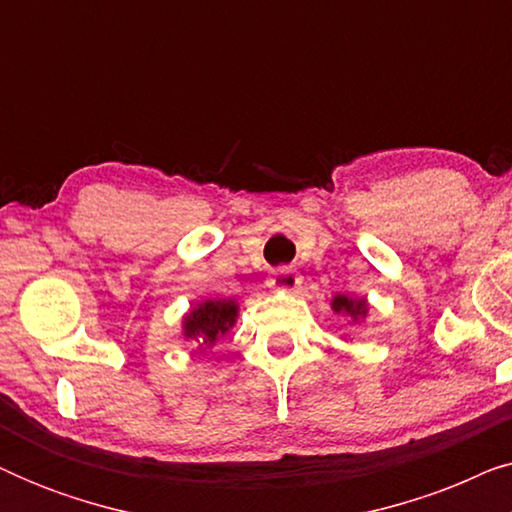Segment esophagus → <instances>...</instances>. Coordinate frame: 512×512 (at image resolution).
I'll return each mask as SVG.
<instances>
[{
  "mask_svg": "<svg viewBox=\"0 0 512 512\" xmlns=\"http://www.w3.org/2000/svg\"><path fill=\"white\" fill-rule=\"evenodd\" d=\"M268 284L272 286V289H282V291H293L298 289L300 286V275L296 268H275L270 272L268 277Z\"/></svg>",
  "mask_w": 512,
  "mask_h": 512,
  "instance_id": "esophagus-1",
  "label": "esophagus"
}]
</instances>
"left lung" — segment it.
I'll return each mask as SVG.
<instances>
[{
	"label": "left lung",
	"mask_w": 512,
	"mask_h": 512,
	"mask_svg": "<svg viewBox=\"0 0 512 512\" xmlns=\"http://www.w3.org/2000/svg\"><path fill=\"white\" fill-rule=\"evenodd\" d=\"M333 310L335 312H347L352 314V317H359V314H366V300H354L352 298H345V296H338L333 300Z\"/></svg>",
	"instance_id": "8db88e82"
}]
</instances>
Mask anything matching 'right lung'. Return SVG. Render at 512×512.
Wrapping results in <instances>:
<instances>
[{"label":"right lung","mask_w":512,"mask_h":512,"mask_svg":"<svg viewBox=\"0 0 512 512\" xmlns=\"http://www.w3.org/2000/svg\"><path fill=\"white\" fill-rule=\"evenodd\" d=\"M235 317L237 307L230 300H205L186 317V338L212 345L235 324Z\"/></svg>","instance_id":"obj_1"}]
</instances>
